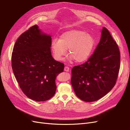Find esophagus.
Wrapping results in <instances>:
<instances>
[{
	"mask_svg": "<svg viewBox=\"0 0 130 130\" xmlns=\"http://www.w3.org/2000/svg\"><path fill=\"white\" fill-rule=\"evenodd\" d=\"M64 71L66 72H69L70 71V68L68 66H65L64 67Z\"/></svg>",
	"mask_w": 130,
	"mask_h": 130,
	"instance_id": "34e87169",
	"label": "esophagus"
}]
</instances>
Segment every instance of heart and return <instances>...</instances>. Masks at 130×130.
<instances>
[{"label": "heart", "mask_w": 130, "mask_h": 130, "mask_svg": "<svg viewBox=\"0 0 130 130\" xmlns=\"http://www.w3.org/2000/svg\"><path fill=\"white\" fill-rule=\"evenodd\" d=\"M94 44L95 40L91 35L81 30H71L62 34L59 40L53 39L51 49L56 60H63L68 49L71 60L82 63L89 58Z\"/></svg>", "instance_id": "obj_1"}]
</instances>
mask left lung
Masks as SVG:
<instances>
[{"mask_svg":"<svg viewBox=\"0 0 130 130\" xmlns=\"http://www.w3.org/2000/svg\"><path fill=\"white\" fill-rule=\"evenodd\" d=\"M120 67V52L109 31L103 27L93 54L83 64L72 69L71 84L76 96L93 102L115 86Z\"/></svg>","mask_w":130,"mask_h":130,"instance_id":"8db88e82","label":"left lung"}]
</instances>
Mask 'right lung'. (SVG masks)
<instances>
[{
  "mask_svg": "<svg viewBox=\"0 0 130 130\" xmlns=\"http://www.w3.org/2000/svg\"><path fill=\"white\" fill-rule=\"evenodd\" d=\"M51 36L37 25L22 33L12 55L13 71L22 91L36 101H44L56 92L55 80L64 64L55 60L51 53Z\"/></svg>",
  "mask_w": 130,
  "mask_h": 130,
  "instance_id": "right-lung-1",
  "label": "right lung"
}]
</instances>
